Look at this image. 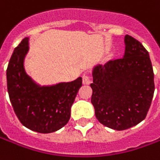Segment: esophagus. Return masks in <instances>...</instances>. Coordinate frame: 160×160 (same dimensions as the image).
Returning a JSON list of instances; mask_svg holds the SVG:
<instances>
[{
	"mask_svg": "<svg viewBox=\"0 0 160 160\" xmlns=\"http://www.w3.org/2000/svg\"><path fill=\"white\" fill-rule=\"evenodd\" d=\"M82 82H83L84 85H89L91 83V77L88 75V74H85L83 75V78H82Z\"/></svg>",
	"mask_w": 160,
	"mask_h": 160,
	"instance_id": "obj_1",
	"label": "esophagus"
}]
</instances>
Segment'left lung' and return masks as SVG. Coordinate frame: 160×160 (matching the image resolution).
<instances>
[{"label":"left lung","mask_w":160,"mask_h":160,"mask_svg":"<svg viewBox=\"0 0 160 160\" xmlns=\"http://www.w3.org/2000/svg\"><path fill=\"white\" fill-rule=\"evenodd\" d=\"M123 58L92 69L91 102L97 119L122 131L145 119L154 93V73L149 53L136 39L125 36Z\"/></svg>","instance_id":"1"}]
</instances>
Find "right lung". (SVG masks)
<instances>
[{
  "instance_id": "1",
  "label": "right lung",
  "mask_w": 160,
  "mask_h": 160,
  "mask_svg": "<svg viewBox=\"0 0 160 160\" xmlns=\"http://www.w3.org/2000/svg\"><path fill=\"white\" fill-rule=\"evenodd\" d=\"M28 40L24 38L10 58L7 68L8 92L14 112L24 127L41 133H50L68 122L82 78L53 86L35 83L24 68Z\"/></svg>"
}]
</instances>
